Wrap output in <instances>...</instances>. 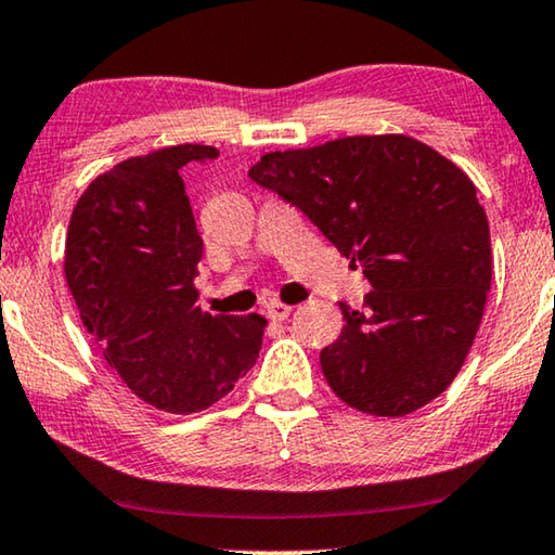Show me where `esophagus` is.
Here are the masks:
<instances>
[{
	"label": "esophagus",
	"mask_w": 555,
	"mask_h": 555,
	"mask_svg": "<svg viewBox=\"0 0 555 555\" xmlns=\"http://www.w3.org/2000/svg\"><path fill=\"white\" fill-rule=\"evenodd\" d=\"M267 317L271 321H276V324H281V321H286L288 317H292V306L288 304H281V301H271L267 306Z\"/></svg>",
	"instance_id": "1"
}]
</instances>
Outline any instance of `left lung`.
<instances>
[{"label":"left lung","mask_w":555,"mask_h":555,"mask_svg":"<svg viewBox=\"0 0 555 555\" xmlns=\"http://www.w3.org/2000/svg\"><path fill=\"white\" fill-rule=\"evenodd\" d=\"M319 227L369 279L363 309L321 351L338 399L403 416L446 391L466 361L491 288V234L456 164L403 134L346 137L263 154L249 169Z\"/></svg>","instance_id":"8db88e82"}]
</instances>
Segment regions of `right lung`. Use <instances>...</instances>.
<instances>
[{
	"label": "right lung",
	"instance_id": "add662e5",
	"mask_svg": "<svg viewBox=\"0 0 555 555\" xmlns=\"http://www.w3.org/2000/svg\"><path fill=\"white\" fill-rule=\"evenodd\" d=\"M217 156L179 144L96 177L74 206L64 274L81 324L139 399L194 413L234 388L261 351L267 319L211 317L196 304L202 261L179 169Z\"/></svg>",
	"mask_w": 555,
	"mask_h": 555
}]
</instances>
